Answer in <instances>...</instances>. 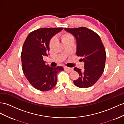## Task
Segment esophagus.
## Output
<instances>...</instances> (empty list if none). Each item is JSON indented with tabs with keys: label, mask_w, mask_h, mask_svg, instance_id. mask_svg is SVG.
Wrapping results in <instances>:
<instances>
[{
	"label": "esophagus",
	"mask_w": 124,
	"mask_h": 124,
	"mask_svg": "<svg viewBox=\"0 0 124 124\" xmlns=\"http://www.w3.org/2000/svg\"><path fill=\"white\" fill-rule=\"evenodd\" d=\"M64 69L65 70H68V71H70V72H72V71H73V68H69V67H66V66L64 68Z\"/></svg>",
	"instance_id": "1"
}]
</instances>
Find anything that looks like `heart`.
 Instances as JSON below:
<instances>
[{"instance_id": "heart-1", "label": "heart", "mask_w": 124, "mask_h": 124, "mask_svg": "<svg viewBox=\"0 0 124 124\" xmlns=\"http://www.w3.org/2000/svg\"><path fill=\"white\" fill-rule=\"evenodd\" d=\"M60 39L62 41V42L63 44H65L68 42H70L71 41H74V37L72 35L67 32H65L62 33L60 36ZM56 43V40L54 38H52L49 41V46L50 49H52L55 46Z\"/></svg>"}]
</instances>
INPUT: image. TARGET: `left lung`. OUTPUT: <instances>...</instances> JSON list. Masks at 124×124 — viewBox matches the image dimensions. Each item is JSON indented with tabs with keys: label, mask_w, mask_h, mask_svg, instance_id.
I'll return each mask as SVG.
<instances>
[{
	"label": "left lung",
	"mask_w": 124,
	"mask_h": 124,
	"mask_svg": "<svg viewBox=\"0 0 124 124\" xmlns=\"http://www.w3.org/2000/svg\"><path fill=\"white\" fill-rule=\"evenodd\" d=\"M75 37L77 42V55L84 62V69L74 70L79 78L73 81L75 86L87 88L93 85L102 75L106 61V51L98 34L87 28H64Z\"/></svg>",
	"instance_id": "left-lung-1"
}]
</instances>
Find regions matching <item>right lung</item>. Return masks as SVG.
I'll return each mask as SVG.
<instances>
[{
  "label": "right lung",
  "instance_id": "right-lung-1",
  "mask_svg": "<svg viewBox=\"0 0 124 124\" xmlns=\"http://www.w3.org/2000/svg\"><path fill=\"white\" fill-rule=\"evenodd\" d=\"M63 28H43L28 34L23 43L21 57L25 77L34 88L41 91L51 90L57 83L56 76L62 66L51 68L45 64L43 56L49 52V41Z\"/></svg>",
  "mask_w": 124,
  "mask_h": 124
}]
</instances>
